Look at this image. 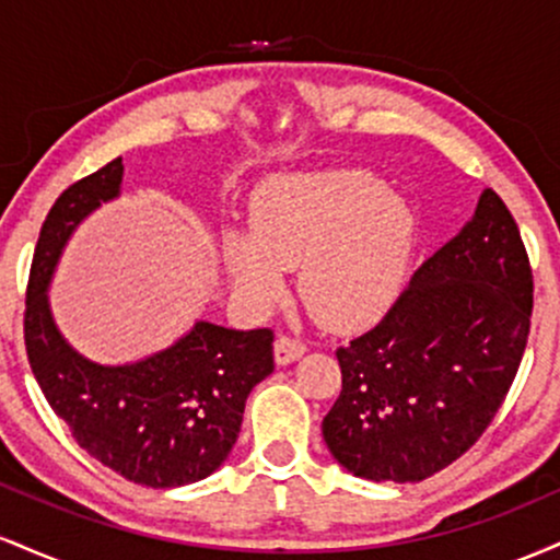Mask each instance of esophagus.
<instances>
[{
	"instance_id": "1",
	"label": "esophagus",
	"mask_w": 560,
	"mask_h": 560,
	"mask_svg": "<svg viewBox=\"0 0 560 560\" xmlns=\"http://www.w3.org/2000/svg\"><path fill=\"white\" fill-rule=\"evenodd\" d=\"M305 355V345L300 342V339H292V337H279L273 345V358L279 365H289L294 361H300V358Z\"/></svg>"
}]
</instances>
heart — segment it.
Wrapping results in <instances>:
<instances>
[{"instance_id": "1", "label": "heart", "mask_w": 560, "mask_h": 560, "mask_svg": "<svg viewBox=\"0 0 560 560\" xmlns=\"http://www.w3.org/2000/svg\"><path fill=\"white\" fill-rule=\"evenodd\" d=\"M416 244L408 202L365 171L276 178L249 210V231L223 236V266L247 305L268 307L300 268V298L320 324L352 331L395 305Z\"/></svg>"}]
</instances>
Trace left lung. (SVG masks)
<instances>
[{
    "label": "left lung",
    "instance_id": "8db88e82",
    "mask_svg": "<svg viewBox=\"0 0 560 560\" xmlns=\"http://www.w3.org/2000/svg\"><path fill=\"white\" fill-rule=\"evenodd\" d=\"M532 316V268L492 189L413 273L382 324L339 347L342 392L320 432L369 481H421L466 453L503 405Z\"/></svg>",
    "mask_w": 560,
    "mask_h": 560
}]
</instances>
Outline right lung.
<instances>
[{
    "mask_svg": "<svg viewBox=\"0 0 560 560\" xmlns=\"http://www.w3.org/2000/svg\"><path fill=\"white\" fill-rule=\"evenodd\" d=\"M124 160L68 186L38 234L25 294V350L38 387L73 440L137 485L171 490L223 466L244 402L273 374V334L195 320L184 337L133 363H96L62 337L49 305L57 262L94 210L120 197Z\"/></svg>",
    "mask_w": 560,
    "mask_h": 560,
    "instance_id": "add662e5",
    "label": "right lung"
}]
</instances>
